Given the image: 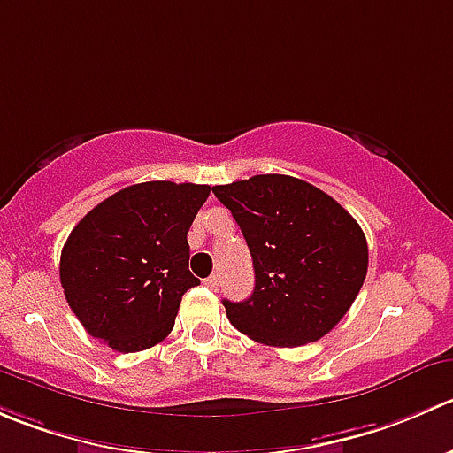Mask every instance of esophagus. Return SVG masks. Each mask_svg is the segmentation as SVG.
Instances as JSON below:
<instances>
[{
  "instance_id": "obj_1",
  "label": "esophagus",
  "mask_w": 453,
  "mask_h": 453,
  "mask_svg": "<svg viewBox=\"0 0 453 453\" xmlns=\"http://www.w3.org/2000/svg\"><path fill=\"white\" fill-rule=\"evenodd\" d=\"M205 285H208L210 289H219V285H221V276L212 274L210 279H205Z\"/></svg>"
}]
</instances>
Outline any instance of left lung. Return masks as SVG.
I'll return each instance as SVG.
<instances>
[{"label": "left lung", "instance_id": "1", "mask_svg": "<svg viewBox=\"0 0 453 453\" xmlns=\"http://www.w3.org/2000/svg\"><path fill=\"white\" fill-rule=\"evenodd\" d=\"M254 263V292L223 301L230 323L257 343L298 348L323 338L363 288L367 241L323 190L288 174H257L214 186Z\"/></svg>", "mask_w": 453, "mask_h": 453}]
</instances>
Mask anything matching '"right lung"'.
<instances>
[{"label":"right lung","instance_id":"obj_1","mask_svg":"<svg viewBox=\"0 0 453 453\" xmlns=\"http://www.w3.org/2000/svg\"><path fill=\"white\" fill-rule=\"evenodd\" d=\"M210 186L146 181L90 210L61 250L65 301L86 332L117 352H142L174 327L192 276L188 230Z\"/></svg>","mask_w":453,"mask_h":453}]
</instances>
